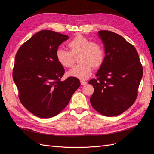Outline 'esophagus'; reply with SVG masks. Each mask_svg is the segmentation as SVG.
I'll return each mask as SVG.
<instances>
[{
    "instance_id": "esophagus-1",
    "label": "esophagus",
    "mask_w": 154,
    "mask_h": 154,
    "mask_svg": "<svg viewBox=\"0 0 154 154\" xmlns=\"http://www.w3.org/2000/svg\"><path fill=\"white\" fill-rule=\"evenodd\" d=\"M80 83L82 85H85L87 84V82H85V81H83V80H81L80 81Z\"/></svg>"
}]
</instances>
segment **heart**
<instances>
[{
	"instance_id": "1",
	"label": "heart",
	"mask_w": 154,
	"mask_h": 154,
	"mask_svg": "<svg viewBox=\"0 0 154 154\" xmlns=\"http://www.w3.org/2000/svg\"><path fill=\"white\" fill-rule=\"evenodd\" d=\"M69 51L60 48L56 52V58L62 66L68 68L72 66L74 57L79 54L78 65L67 72L69 76L85 80L92 74V67L99 68L104 60V50L101 45L91 42L81 34L76 35L69 42Z\"/></svg>"
}]
</instances>
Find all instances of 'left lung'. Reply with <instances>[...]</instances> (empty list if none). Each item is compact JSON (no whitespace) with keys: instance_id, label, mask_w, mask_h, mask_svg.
<instances>
[{"instance_id":"8db88e82","label":"left lung","mask_w":154,"mask_h":154,"mask_svg":"<svg viewBox=\"0 0 154 154\" xmlns=\"http://www.w3.org/2000/svg\"><path fill=\"white\" fill-rule=\"evenodd\" d=\"M97 33L104 44L105 56L96 74L97 78L88 82L94 89L90 101L101 114L118 116L136 100L143 67L136 48L123 37L109 31Z\"/></svg>"}]
</instances>
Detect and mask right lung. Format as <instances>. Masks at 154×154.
Masks as SVG:
<instances>
[{"label": "right lung", "mask_w": 154, "mask_h": 154, "mask_svg": "<svg viewBox=\"0 0 154 154\" xmlns=\"http://www.w3.org/2000/svg\"><path fill=\"white\" fill-rule=\"evenodd\" d=\"M69 38L42 30L23 44L15 56L13 70L22 105L37 117L49 118L66 107L80 86L74 77L62 81L65 70L56 58L59 45Z\"/></svg>", "instance_id": "obj_1"}]
</instances>
